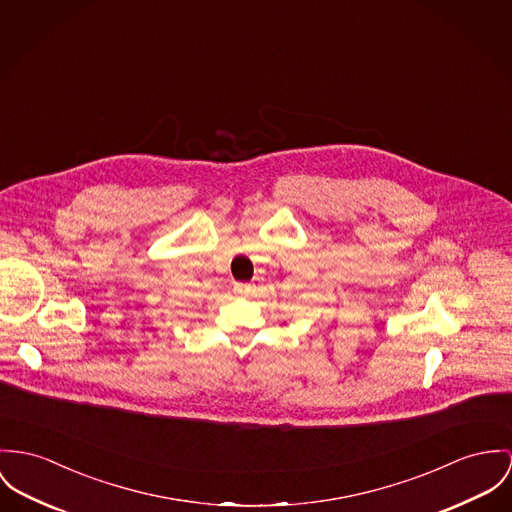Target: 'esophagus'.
<instances>
[{"label":"esophagus","mask_w":512,"mask_h":512,"mask_svg":"<svg viewBox=\"0 0 512 512\" xmlns=\"http://www.w3.org/2000/svg\"><path fill=\"white\" fill-rule=\"evenodd\" d=\"M249 284H245V282H236L234 284V292H236L237 296H245L247 292H249Z\"/></svg>","instance_id":"esophagus-1"}]
</instances>
